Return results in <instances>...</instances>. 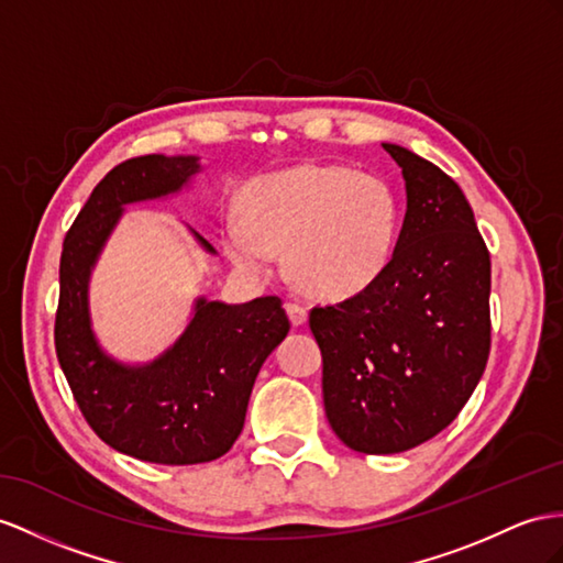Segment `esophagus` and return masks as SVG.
I'll list each match as a JSON object with an SVG mask.
<instances>
[{
  "instance_id": "1",
  "label": "esophagus",
  "mask_w": 563,
  "mask_h": 563,
  "mask_svg": "<svg viewBox=\"0 0 563 563\" xmlns=\"http://www.w3.org/2000/svg\"><path fill=\"white\" fill-rule=\"evenodd\" d=\"M285 309H287V316H290L292 325H305V323H307V316H309L307 307L297 305V301H287Z\"/></svg>"
}]
</instances>
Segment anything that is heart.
<instances>
[{
    "label": "heart",
    "instance_id": "heart-1",
    "mask_svg": "<svg viewBox=\"0 0 563 563\" xmlns=\"http://www.w3.org/2000/svg\"><path fill=\"white\" fill-rule=\"evenodd\" d=\"M399 228V197L387 180L342 164H301L247 187L225 225V250L250 276H268L287 250L301 290L350 299L390 268Z\"/></svg>",
    "mask_w": 563,
    "mask_h": 563
}]
</instances>
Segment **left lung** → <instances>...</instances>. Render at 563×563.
Masks as SVG:
<instances>
[{"mask_svg": "<svg viewBox=\"0 0 563 563\" xmlns=\"http://www.w3.org/2000/svg\"><path fill=\"white\" fill-rule=\"evenodd\" d=\"M407 183V216L385 276L313 307L323 405L335 435L397 454L450 426L489 356V252L461 187L423 156L383 144Z\"/></svg>", "mask_w": 563, "mask_h": 563, "instance_id": "obj_1", "label": "left lung"}]
</instances>
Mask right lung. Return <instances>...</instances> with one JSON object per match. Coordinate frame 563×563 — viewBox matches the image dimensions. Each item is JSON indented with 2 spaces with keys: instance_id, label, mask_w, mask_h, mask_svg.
Masks as SVG:
<instances>
[{
  "instance_id": "right-lung-1",
  "label": "right lung",
  "mask_w": 563,
  "mask_h": 563,
  "mask_svg": "<svg viewBox=\"0 0 563 563\" xmlns=\"http://www.w3.org/2000/svg\"><path fill=\"white\" fill-rule=\"evenodd\" d=\"M197 170L195 156L162 154L113 166L66 233L59 264L54 344L85 421L117 452L164 466L205 464L233 446L256 373L290 330L280 297L199 299L180 340L152 364L123 366L99 350L88 278L123 205L176 192Z\"/></svg>"
}]
</instances>
